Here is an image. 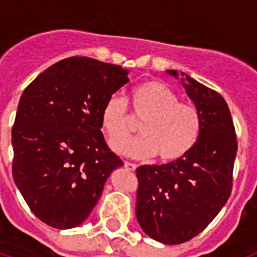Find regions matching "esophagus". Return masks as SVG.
<instances>
[{"mask_svg":"<svg viewBox=\"0 0 257 257\" xmlns=\"http://www.w3.org/2000/svg\"><path fill=\"white\" fill-rule=\"evenodd\" d=\"M124 167H126V170H128V171H135L136 170V165L131 162H124Z\"/></svg>","mask_w":257,"mask_h":257,"instance_id":"obj_1","label":"esophagus"}]
</instances>
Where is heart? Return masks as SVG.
Segmentation results:
<instances>
[{"label": "heart", "mask_w": 257, "mask_h": 257, "mask_svg": "<svg viewBox=\"0 0 257 257\" xmlns=\"http://www.w3.org/2000/svg\"><path fill=\"white\" fill-rule=\"evenodd\" d=\"M131 112L133 116L123 97L112 95L106 99L100 115L101 128L110 147L130 137L135 131L134 117L143 122L144 137L115 146V151L124 156L139 160L160 156L162 162H175L194 148L201 135L198 109L181 103L176 92L160 81H147L134 88Z\"/></svg>", "instance_id": "1"}]
</instances>
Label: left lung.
Masks as SVG:
<instances>
[{
  "label": "left lung",
  "mask_w": 257,
  "mask_h": 257,
  "mask_svg": "<svg viewBox=\"0 0 257 257\" xmlns=\"http://www.w3.org/2000/svg\"><path fill=\"white\" fill-rule=\"evenodd\" d=\"M202 118V130L187 156L166 165L138 167L136 217L145 234L179 244L199 234L228 201L237 156V136L224 97L188 74L167 70Z\"/></svg>",
  "instance_id": "8db88e82"
}]
</instances>
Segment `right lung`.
Returning a JSON list of instances; mask_svg holds the SVG:
<instances>
[{
  "label": "right lung",
  "instance_id": "1",
  "mask_svg": "<svg viewBox=\"0 0 257 257\" xmlns=\"http://www.w3.org/2000/svg\"><path fill=\"white\" fill-rule=\"evenodd\" d=\"M128 70L67 58L24 90L11 131L13 176L36 216L56 229L82 224L123 162L106 145L100 115Z\"/></svg>",
  "mask_w": 257,
  "mask_h": 257
}]
</instances>
